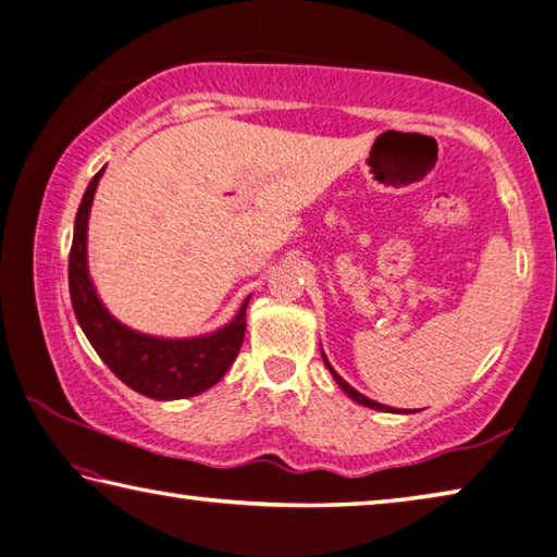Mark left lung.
Returning a JSON list of instances; mask_svg holds the SVG:
<instances>
[{
    "mask_svg": "<svg viewBox=\"0 0 557 557\" xmlns=\"http://www.w3.org/2000/svg\"><path fill=\"white\" fill-rule=\"evenodd\" d=\"M324 356V354H322ZM324 363H326V369L329 371H332V375H334V381L338 383V385H342V391L348 395V398H354L356 403H361V405H366V408H373V410H391V408H385V405H381V403H375V400H371V398H366V395H361V393H358L356 388H351V385H348L344 379H342V375H338L334 369H332V363H329L326 361V356H324Z\"/></svg>",
    "mask_w": 557,
    "mask_h": 557,
    "instance_id": "obj_1",
    "label": "left lung"
}]
</instances>
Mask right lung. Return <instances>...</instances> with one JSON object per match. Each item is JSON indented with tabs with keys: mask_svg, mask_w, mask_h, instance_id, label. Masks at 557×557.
Wrapping results in <instances>:
<instances>
[{
	"mask_svg": "<svg viewBox=\"0 0 557 557\" xmlns=\"http://www.w3.org/2000/svg\"><path fill=\"white\" fill-rule=\"evenodd\" d=\"M100 174L102 169L90 178L78 213H75L69 256L71 305L83 334L88 336V342L108 369L132 391L143 393L147 398L176 400L209 391L211 385L223 379V373L231 369L240 351L245 336V309H248L250 297L243 301L238 317L231 324H225L221 332L201 338H184V342L152 338L115 322L100 305L86 265L88 213Z\"/></svg>",
	"mask_w": 557,
	"mask_h": 557,
	"instance_id": "obj_1",
	"label": "right lung"
}]
</instances>
